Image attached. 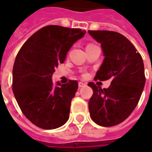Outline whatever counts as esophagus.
<instances>
[{
  "instance_id": "1",
  "label": "esophagus",
  "mask_w": 152,
  "mask_h": 152,
  "mask_svg": "<svg viewBox=\"0 0 152 152\" xmlns=\"http://www.w3.org/2000/svg\"><path fill=\"white\" fill-rule=\"evenodd\" d=\"M86 86V83H84V82H79V87H84V86Z\"/></svg>"
}]
</instances>
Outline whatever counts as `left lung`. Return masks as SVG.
<instances>
[{
  "mask_svg": "<svg viewBox=\"0 0 152 152\" xmlns=\"http://www.w3.org/2000/svg\"><path fill=\"white\" fill-rule=\"evenodd\" d=\"M88 31L101 43L105 56L94 80H112L107 89L94 82L88 84L94 91L89 102V114L96 124L111 127L126 120L138 103L146 82L143 61L134 45L121 33Z\"/></svg>",
  "mask_w": 152,
  "mask_h": 152,
  "instance_id": "8db88e82",
  "label": "left lung"
}]
</instances>
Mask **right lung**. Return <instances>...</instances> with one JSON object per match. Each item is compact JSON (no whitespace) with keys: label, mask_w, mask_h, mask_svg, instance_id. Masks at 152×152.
I'll use <instances>...</instances> for the list:
<instances>
[{"label":"right lung","mask_w":152,"mask_h":152,"mask_svg":"<svg viewBox=\"0 0 152 152\" xmlns=\"http://www.w3.org/2000/svg\"><path fill=\"white\" fill-rule=\"evenodd\" d=\"M85 34L79 28L50 25L35 32L18 51L13 67V92L22 112L37 127L53 129L68 120L78 82L70 80L53 86L51 77Z\"/></svg>","instance_id":"add662e5"}]
</instances>
